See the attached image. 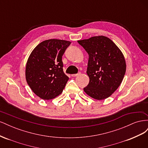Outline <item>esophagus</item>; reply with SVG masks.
I'll use <instances>...</instances> for the list:
<instances>
[{"mask_svg":"<svg viewBox=\"0 0 148 148\" xmlns=\"http://www.w3.org/2000/svg\"><path fill=\"white\" fill-rule=\"evenodd\" d=\"M79 75H80V73H76V74H72V75H71V77H77V76H78Z\"/></svg>","mask_w":148,"mask_h":148,"instance_id":"obj_1","label":"esophagus"}]
</instances>
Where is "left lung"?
I'll return each instance as SVG.
<instances>
[{"instance_id": "8db88e82", "label": "left lung", "mask_w": 148, "mask_h": 148, "mask_svg": "<svg viewBox=\"0 0 148 148\" xmlns=\"http://www.w3.org/2000/svg\"><path fill=\"white\" fill-rule=\"evenodd\" d=\"M78 42L89 55L86 73L89 82L84 91L96 100H103L117 90L126 71L123 53L104 36L79 40Z\"/></svg>"}]
</instances>
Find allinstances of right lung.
<instances>
[{
  "label": "right lung",
  "instance_id": "1",
  "mask_svg": "<svg viewBox=\"0 0 148 148\" xmlns=\"http://www.w3.org/2000/svg\"><path fill=\"white\" fill-rule=\"evenodd\" d=\"M70 44L65 40H46L39 43L28 57L25 70L26 82L35 95L44 100L60 95L68 82L62 57Z\"/></svg>",
  "mask_w": 148,
  "mask_h": 148
}]
</instances>
